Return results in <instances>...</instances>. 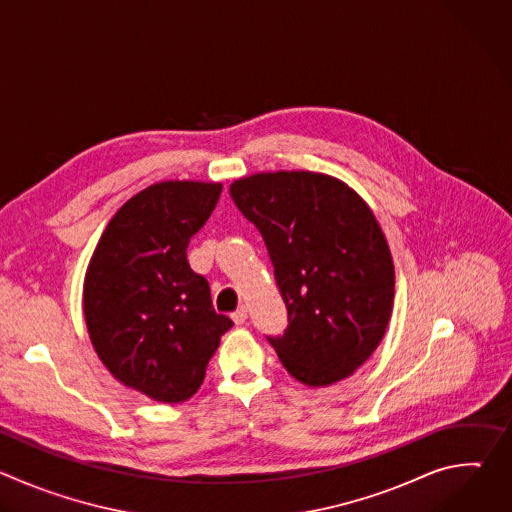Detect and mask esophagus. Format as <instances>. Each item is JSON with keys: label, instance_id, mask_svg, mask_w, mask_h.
<instances>
[{"label": "esophagus", "instance_id": "1", "mask_svg": "<svg viewBox=\"0 0 512 512\" xmlns=\"http://www.w3.org/2000/svg\"><path fill=\"white\" fill-rule=\"evenodd\" d=\"M231 318H233V322L237 324V326H241V324H245V320H247V308L245 306H241V308H237L233 314H231Z\"/></svg>", "mask_w": 512, "mask_h": 512}]
</instances>
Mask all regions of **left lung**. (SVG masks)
Returning <instances> with one entry per match:
<instances>
[{
    "instance_id": "1",
    "label": "left lung",
    "mask_w": 512,
    "mask_h": 512,
    "mask_svg": "<svg viewBox=\"0 0 512 512\" xmlns=\"http://www.w3.org/2000/svg\"><path fill=\"white\" fill-rule=\"evenodd\" d=\"M261 233L287 328L267 336L285 371L310 387L352 375L385 336L395 296L389 245L371 208L340 180L267 172L231 184Z\"/></svg>"
}]
</instances>
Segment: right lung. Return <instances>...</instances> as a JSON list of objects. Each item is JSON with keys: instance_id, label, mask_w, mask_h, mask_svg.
I'll use <instances>...</instances> for the list:
<instances>
[{"instance_id": "1", "label": "right lung", "mask_w": 512, "mask_h": 512, "mask_svg": "<svg viewBox=\"0 0 512 512\" xmlns=\"http://www.w3.org/2000/svg\"><path fill=\"white\" fill-rule=\"evenodd\" d=\"M221 184L160 182L111 218L85 277V320L111 375L162 403L190 399L233 326L216 314L208 281L190 269V239Z\"/></svg>"}]
</instances>
